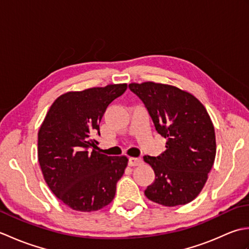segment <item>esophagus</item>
I'll return each mask as SVG.
<instances>
[{"label":"esophagus","mask_w":249,"mask_h":249,"mask_svg":"<svg viewBox=\"0 0 249 249\" xmlns=\"http://www.w3.org/2000/svg\"><path fill=\"white\" fill-rule=\"evenodd\" d=\"M142 162L141 158H137V157H129L128 160V165L130 167H135V166H139Z\"/></svg>","instance_id":"esophagus-1"}]
</instances>
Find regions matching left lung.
Here are the masks:
<instances>
[{"label":"left lung","instance_id":"left-lung-1","mask_svg":"<svg viewBox=\"0 0 249 249\" xmlns=\"http://www.w3.org/2000/svg\"><path fill=\"white\" fill-rule=\"evenodd\" d=\"M149 111L166 151L143 160L155 172L144 190L153 202L177 206L192 202L202 190L216 155L214 125L204 106L193 94L169 84L130 83Z\"/></svg>","mask_w":249,"mask_h":249}]
</instances>
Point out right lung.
<instances>
[{
  "label": "right lung",
  "mask_w": 249,
  "mask_h": 249,
  "mask_svg": "<svg viewBox=\"0 0 249 249\" xmlns=\"http://www.w3.org/2000/svg\"><path fill=\"white\" fill-rule=\"evenodd\" d=\"M127 84H108L57 97L38 131V161L45 181L63 203L93 212L113 200L128 158L107 156L92 138L108 106Z\"/></svg>",
  "instance_id": "right-lung-1"
}]
</instances>
